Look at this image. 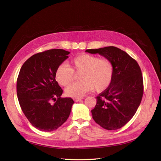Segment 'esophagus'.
Masks as SVG:
<instances>
[{
    "label": "esophagus",
    "instance_id": "34e87169",
    "mask_svg": "<svg viewBox=\"0 0 161 161\" xmlns=\"http://www.w3.org/2000/svg\"><path fill=\"white\" fill-rule=\"evenodd\" d=\"M83 99H84V97H77V98H75L74 101L75 102H80V101H81Z\"/></svg>",
    "mask_w": 161,
    "mask_h": 161
}]
</instances>
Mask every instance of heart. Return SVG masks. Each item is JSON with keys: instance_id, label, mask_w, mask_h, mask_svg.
<instances>
[{"instance_id": "heart-1", "label": "heart", "mask_w": 161, "mask_h": 161, "mask_svg": "<svg viewBox=\"0 0 161 161\" xmlns=\"http://www.w3.org/2000/svg\"><path fill=\"white\" fill-rule=\"evenodd\" d=\"M71 65L73 69L66 64L59 65L56 72V80L63 86L69 85L73 81L74 71L80 73V81L65 89V93L69 97H81L94 88L97 92H102L111 84L114 65L108 59L81 54L72 59Z\"/></svg>"}]
</instances>
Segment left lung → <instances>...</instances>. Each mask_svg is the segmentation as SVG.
Segmentation results:
<instances>
[{
	"mask_svg": "<svg viewBox=\"0 0 161 161\" xmlns=\"http://www.w3.org/2000/svg\"><path fill=\"white\" fill-rule=\"evenodd\" d=\"M99 53L114 65V75L109 87L97 96L92 110L94 121L107 130L121 128L134 116L143 95V80L138 63L127 52L115 46L89 49Z\"/></svg>",
	"mask_w": 161,
	"mask_h": 161,
	"instance_id": "obj_1",
	"label": "left lung"
}]
</instances>
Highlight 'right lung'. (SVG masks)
Returning <instances> with one entry per match:
<instances>
[{
	"mask_svg": "<svg viewBox=\"0 0 161 161\" xmlns=\"http://www.w3.org/2000/svg\"><path fill=\"white\" fill-rule=\"evenodd\" d=\"M70 52L52 49L32 56L20 68L16 82L17 96L28 120L42 131L57 129L66 121L74 102L62 98V88L56 81L57 68ZM52 100L55 101L52 104Z\"/></svg>",
	"mask_w": 161,
	"mask_h": 161,
	"instance_id": "obj_1",
	"label": "right lung"
}]
</instances>
